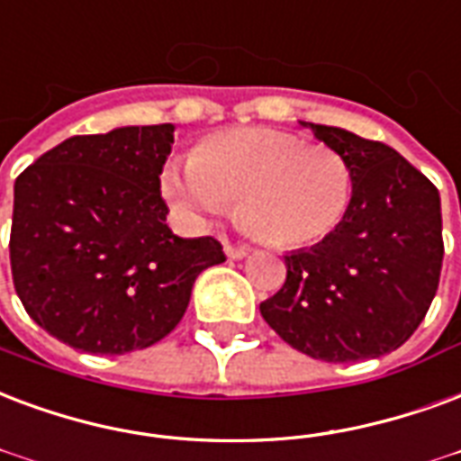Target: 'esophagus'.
<instances>
[{
	"label": "esophagus",
	"mask_w": 461,
	"mask_h": 461,
	"mask_svg": "<svg viewBox=\"0 0 461 461\" xmlns=\"http://www.w3.org/2000/svg\"><path fill=\"white\" fill-rule=\"evenodd\" d=\"M224 254L230 258H244L249 257V247H241V244H231V241H224Z\"/></svg>",
	"instance_id": "34e87169"
}]
</instances>
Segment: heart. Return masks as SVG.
<instances>
[{
    "instance_id": "b5f03b06",
    "label": "heart",
    "mask_w": 461,
    "mask_h": 461,
    "mask_svg": "<svg viewBox=\"0 0 461 461\" xmlns=\"http://www.w3.org/2000/svg\"><path fill=\"white\" fill-rule=\"evenodd\" d=\"M170 207L190 221L227 212L274 247L325 240L349 210L354 173L342 153L276 129H230L204 139L187 163L163 170Z\"/></svg>"
}]
</instances>
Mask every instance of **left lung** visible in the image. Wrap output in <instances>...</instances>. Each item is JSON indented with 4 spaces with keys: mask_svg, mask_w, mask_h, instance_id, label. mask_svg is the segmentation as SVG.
I'll use <instances>...</instances> for the list:
<instances>
[{
    "mask_svg": "<svg viewBox=\"0 0 461 461\" xmlns=\"http://www.w3.org/2000/svg\"><path fill=\"white\" fill-rule=\"evenodd\" d=\"M300 126L349 161L352 203L325 240L285 254V283L261 303V315L312 359H378L418 330L438 293L445 254L438 187L381 141L339 126Z\"/></svg>",
    "mask_w": 461,
    "mask_h": 461,
    "instance_id": "1",
    "label": "left lung"
}]
</instances>
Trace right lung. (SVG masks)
I'll list each match as a JSON object with an SVG mask.
<instances>
[{"label":"right lung","mask_w":461,"mask_h":461,"mask_svg":"<svg viewBox=\"0 0 461 461\" xmlns=\"http://www.w3.org/2000/svg\"><path fill=\"white\" fill-rule=\"evenodd\" d=\"M173 124L70 136L14 183L16 295L49 335L87 354L146 349L185 315L193 283L224 261L212 237L166 224Z\"/></svg>","instance_id":"add662e5"}]
</instances>
